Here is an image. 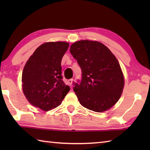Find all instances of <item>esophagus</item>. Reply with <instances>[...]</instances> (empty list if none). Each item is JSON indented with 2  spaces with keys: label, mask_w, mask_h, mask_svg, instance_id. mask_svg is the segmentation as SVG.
Instances as JSON below:
<instances>
[{
  "label": "esophagus",
  "mask_w": 150,
  "mask_h": 150,
  "mask_svg": "<svg viewBox=\"0 0 150 150\" xmlns=\"http://www.w3.org/2000/svg\"><path fill=\"white\" fill-rule=\"evenodd\" d=\"M73 79H69V80L68 81V83L69 84V85H71L73 84Z\"/></svg>",
  "instance_id": "obj_1"
}]
</instances>
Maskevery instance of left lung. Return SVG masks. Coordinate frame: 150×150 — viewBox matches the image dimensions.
<instances>
[{"label":"left lung","mask_w":150,"mask_h":150,"mask_svg":"<svg viewBox=\"0 0 150 150\" xmlns=\"http://www.w3.org/2000/svg\"><path fill=\"white\" fill-rule=\"evenodd\" d=\"M70 53L82 69L81 84L74 91L82 106L95 112L107 111L122 95L124 77L118 60L100 42L81 40L72 44Z\"/></svg>","instance_id":"obj_1"}]
</instances>
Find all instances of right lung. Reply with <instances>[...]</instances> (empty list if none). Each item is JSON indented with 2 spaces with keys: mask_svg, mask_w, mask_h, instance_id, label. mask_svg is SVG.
<instances>
[{
  "mask_svg": "<svg viewBox=\"0 0 150 150\" xmlns=\"http://www.w3.org/2000/svg\"><path fill=\"white\" fill-rule=\"evenodd\" d=\"M67 42L41 44L30 56L22 75L24 95L32 106L49 111L61 104L69 91L62 80L61 60L68 49Z\"/></svg>",
  "mask_w": 150,
  "mask_h": 150,
  "instance_id": "right-lung-1",
  "label": "right lung"
}]
</instances>
